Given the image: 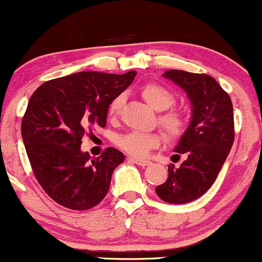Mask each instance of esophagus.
I'll use <instances>...</instances> for the list:
<instances>
[{
	"label": "esophagus",
	"instance_id": "esophagus-1",
	"mask_svg": "<svg viewBox=\"0 0 262 262\" xmlns=\"http://www.w3.org/2000/svg\"><path fill=\"white\" fill-rule=\"evenodd\" d=\"M129 159H130L132 161H134L137 165H139V166H141V167H145V166H148V165H150V161L144 160V159H135V158H129Z\"/></svg>",
	"mask_w": 262,
	"mask_h": 262
}]
</instances>
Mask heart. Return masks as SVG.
<instances>
[{"label": "heart", "instance_id": "1", "mask_svg": "<svg viewBox=\"0 0 262 262\" xmlns=\"http://www.w3.org/2000/svg\"><path fill=\"white\" fill-rule=\"evenodd\" d=\"M143 98L152 110L162 112L175 104V97L169 90L158 83H150L143 89ZM123 98L121 96L111 102L108 108V117L116 118L121 110ZM160 124L171 138H179L186 129V121L179 112H169L160 117ZM161 135L159 133H144V132H129L119 135L116 139L117 145L125 152L135 158H143L148 155L151 149L161 144Z\"/></svg>", "mask_w": 262, "mask_h": 262}]
</instances>
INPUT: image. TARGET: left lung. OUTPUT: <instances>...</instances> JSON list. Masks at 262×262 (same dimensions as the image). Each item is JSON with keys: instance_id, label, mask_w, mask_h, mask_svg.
<instances>
[{"instance_id": "obj_1", "label": "left lung", "mask_w": 262, "mask_h": 262, "mask_svg": "<svg viewBox=\"0 0 262 262\" xmlns=\"http://www.w3.org/2000/svg\"><path fill=\"white\" fill-rule=\"evenodd\" d=\"M162 76L187 93L192 113L173 148L172 158L185 155V161L179 169L169 166L167 180L155 191L167 203H188L208 191L229 155L234 143L233 103L209 75L167 70Z\"/></svg>"}]
</instances>
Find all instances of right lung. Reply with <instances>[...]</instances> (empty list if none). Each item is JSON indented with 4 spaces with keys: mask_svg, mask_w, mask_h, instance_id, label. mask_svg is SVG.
<instances>
[{
    "mask_svg": "<svg viewBox=\"0 0 262 262\" xmlns=\"http://www.w3.org/2000/svg\"><path fill=\"white\" fill-rule=\"evenodd\" d=\"M135 75L81 71L47 81L32 95L20 125L22 139L38 182L56 203L85 210L106 197L124 155L107 148L92 159L81 150V139L89 129L106 127L111 102Z\"/></svg>",
    "mask_w": 262,
    "mask_h": 262,
    "instance_id": "1",
    "label": "right lung"
}]
</instances>
